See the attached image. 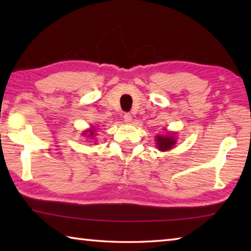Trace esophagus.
Listing matches in <instances>:
<instances>
[{"label":"esophagus","mask_w":251,"mask_h":251,"mask_svg":"<svg viewBox=\"0 0 251 251\" xmlns=\"http://www.w3.org/2000/svg\"><path fill=\"white\" fill-rule=\"evenodd\" d=\"M123 118H124V122L125 123H130L131 122V115H130L129 113H126Z\"/></svg>","instance_id":"obj_1"}]
</instances>
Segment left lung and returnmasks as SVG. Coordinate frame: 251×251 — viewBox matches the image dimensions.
Returning a JSON list of instances; mask_svg holds the SVG:
<instances>
[{
    "label": "left lung",
    "mask_w": 251,
    "mask_h": 251,
    "mask_svg": "<svg viewBox=\"0 0 251 251\" xmlns=\"http://www.w3.org/2000/svg\"><path fill=\"white\" fill-rule=\"evenodd\" d=\"M157 148L160 151H166L172 150L176 144L175 133H167L166 135H157L156 136Z\"/></svg>",
    "instance_id": "1"
}]
</instances>
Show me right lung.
Here are the masks:
<instances>
[{"label":"right lung","instance_id":"add662e5","mask_svg":"<svg viewBox=\"0 0 251 251\" xmlns=\"http://www.w3.org/2000/svg\"><path fill=\"white\" fill-rule=\"evenodd\" d=\"M94 131H95L94 128H93V129H88V130H85V131H84V135H86V133H90V134H88L87 137H94Z\"/></svg>","mask_w":251,"mask_h":251}]
</instances>
